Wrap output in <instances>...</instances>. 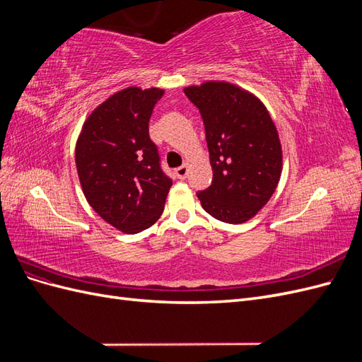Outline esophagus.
I'll return each mask as SVG.
<instances>
[{
	"mask_svg": "<svg viewBox=\"0 0 362 362\" xmlns=\"http://www.w3.org/2000/svg\"><path fill=\"white\" fill-rule=\"evenodd\" d=\"M187 173H189V168L185 166V164H182V166L175 169V175H177V178H180V180H185V177H187Z\"/></svg>",
	"mask_w": 362,
	"mask_h": 362,
	"instance_id": "34e87169",
	"label": "esophagus"
}]
</instances>
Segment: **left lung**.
<instances>
[{"label": "left lung", "instance_id": "obj_1", "mask_svg": "<svg viewBox=\"0 0 362 362\" xmlns=\"http://www.w3.org/2000/svg\"><path fill=\"white\" fill-rule=\"evenodd\" d=\"M198 107L213 169L211 185L196 194L217 221L243 223L275 192L282 151L275 124L254 95L210 81L184 89Z\"/></svg>", "mask_w": 362, "mask_h": 362}]
</instances>
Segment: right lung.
Returning <instances> with one entry per match:
<instances>
[{
    "instance_id": "add662e5",
    "label": "right lung",
    "mask_w": 362,
    "mask_h": 362,
    "mask_svg": "<svg viewBox=\"0 0 362 362\" xmlns=\"http://www.w3.org/2000/svg\"><path fill=\"white\" fill-rule=\"evenodd\" d=\"M161 89L128 87L95 108L76 141L75 163L87 202L119 231L136 234L164 210L172 180L149 137Z\"/></svg>"
}]
</instances>
